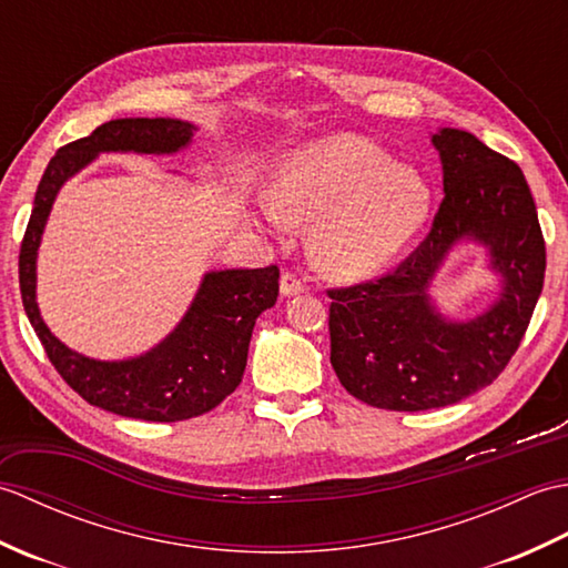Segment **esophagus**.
<instances>
[{"mask_svg": "<svg viewBox=\"0 0 568 568\" xmlns=\"http://www.w3.org/2000/svg\"><path fill=\"white\" fill-rule=\"evenodd\" d=\"M305 291H307V285L300 281L297 275H293V273H283L281 275V295L283 297H295V295L305 293Z\"/></svg>", "mask_w": 568, "mask_h": 568, "instance_id": "1", "label": "esophagus"}]
</instances>
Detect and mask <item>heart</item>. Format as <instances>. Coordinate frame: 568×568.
Wrapping results in <instances>:
<instances>
[{
	"label": "heart",
	"mask_w": 568,
	"mask_h": 568,
	"mask_svg": "<svg viewBox=\"0 0 568 568\" xmlns=\"http://www.w3.org/2000/svg\"><path fill=\"white\" fill-rule=\"evenodd\" d=\"M263 197L268 222H312L310 258L342 281L388 268L432 214L425 175L393 163L376 143L346 134L287 151L275 163Z\"/></svg>",
	"instance_id": "heart-1"
}]
</instances>
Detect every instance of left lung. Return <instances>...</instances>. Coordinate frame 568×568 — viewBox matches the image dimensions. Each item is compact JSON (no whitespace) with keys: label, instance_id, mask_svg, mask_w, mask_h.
Listing matches in <instances>:
<instances>
[{"label":"left lung","instance_id":"obj_1","mask_svg":"<svg viewBox=\"0 0 568 568\" xmlns=\"http://www.w3.org/2000/svg\"><path fill=\"white\" fill-rule=\"evenodd\" d=\"M432 143L444 200L429 236L393 273L329 291L336 376L361 403L395 413L454 405L496 381L545 285V239L520 165L462 129H439ZM464 240L487 248L501 287L484 313L454 321L430 283Z\"/></svg>","mask_w":568,"mask_h":568}]
</instances>
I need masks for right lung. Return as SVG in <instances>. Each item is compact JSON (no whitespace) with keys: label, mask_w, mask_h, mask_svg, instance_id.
<instances>
[{"label":"right lung","mask_w":568,"mask_h":568,"mask_svg":"<svg viewBox=\"0 0 568 568\" xmlns=\"http://www.w3.org/2000/svg\"><path fill=\"white\" fill-rule=\"evenodd\" d=\"M197 126L183 119H114L90 136L60 149L36 190L31 220L21 241L19 285L33 332L72 390L106 413L180 422L210 413L236 390L248 358L253 324L275 305L277 265L224 268L202 275L195 297L173 332L146 354L100 361L78 354L48 329L36 303V261L53 202L72 175L100 153L173 155L185 151Z\"/></svg>","instance_id":"add662e5"}]
</instances>
